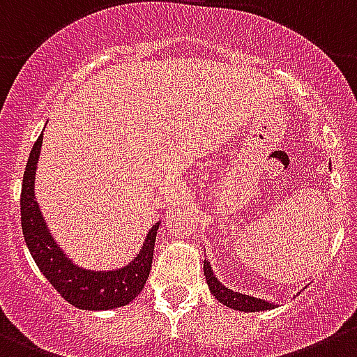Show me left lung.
Here are the masks:
<instances>
[{
  "label": "left lung",
  "mask_w": 357,
  "mask_h": 357,
  "mask_svg": "<svg viewBox=\"0 0 357 357\" xmlns=\"http://www.w3.org/2000/svg\"><path fill=\"white\" fill-rule=\"evenodd\" d=\"M203 271H205V278L206 284L210 287V293L217 298L222 305L226 307L233 308V310H240V312H264V310H271L277 305L270 303V301L259 300V298L249 296V294H242V293H235V291L227 289L222 282L217 280V277L213 275L212 266H210L208 259L203 261Z\"/></svg>",
  "instance_id": "1"
}]
</instances>
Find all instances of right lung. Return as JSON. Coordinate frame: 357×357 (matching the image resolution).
<instances>
[{"instance_id": "1", "label": "right lung", "mask_w": 357, "mask_h": 357, "mask_svg": "<svg viewBox=\"0 0 357 357\" xmlns=\"http://www.w3.org/2000/svg\"><path fill=\"white\" fill-rule=\"evenodd\" d=\"M43 133L33 145L20 192V222L29 252L54 289L70 305L82 310H112L133 301L144 289L152 266L159 224L151 227L140 252L119 270L94 271L75 264L50 235L35 198L36 162L42 151Z\"/></svg>"}]
</instances>
